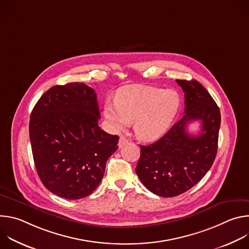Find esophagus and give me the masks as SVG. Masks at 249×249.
<instances>
[{
    "label": "esophagus",
    "mask_w": 249,
    "mask_h": 249,
    "mask_svg": "<svg viewBox=\"0 0 249 249\" xmlns=\"http://www.w3.org/2000/svg\"><path fill=\"white\" fill-rule=\"evenodd\" d=\"M129 143V141L125 138V137H123V136H121L120 137V139H119V142H118V147L119 148H123L125 145H127Z\"/></svg>",
    "instance_id": "obj_1"
}]
</instances>
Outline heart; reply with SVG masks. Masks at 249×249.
<instances>
[{
    "label": "heart",
    "mask_w": 249,
    "mask_h": 249,
    "mask_svg": "<svg viewBox=\"0 0 249 249\" xmlns=\"http://www.w3.org/2000/svg\"><path fill=\"white\" fill-rule=\"evenodd\" d=\"M180 108V96L173 89L132 85L118 90L116 100H106L104 116L115 131L134 121L137 137L145 142L161 138L173 124Z\"/></svg>",
    "instance_id": "heart-1"
}]
</instances>
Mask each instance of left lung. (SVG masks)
Segmentation results:
<instances>
[{
	"mask_svg": "<svg viewBox=\"0 0 249 249\" xmlns=\"http://www.w3.org/2000/svg\"><path fill=\"white\" fill-rule=\"evenodd\" d=\"M185 97L184 116L159 141L140 146L136 173L151 192L178 196L197 184L214 162L218 150L221 113L208 90L197 81L176 80ZM201 122V132L191 135L187 124Z\"/></svg>",
	"mask_w": 249,
	"mask_h": 249,
	"instance_id": "obj_1",
	"label": "left lung"
}]
</instances>
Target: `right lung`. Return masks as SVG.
Here are the masks:
<instances>
[{
  "instance_id": "add662e5",
  "label": "right lung",
  "mask_w": 249,
  "mask_h": 249,
  "mask_svg": "<svg viewBox=\"0 0 249 249\" xmlns=\"http://www.w3.org/2000/svg\"><path fill=\"white\" fill-rule=\"evenodd\" d=\"M96 93L84 83L49 89L30 114L29 138L37 174L53 194L77 200L99 185L119 137L98 126Z\"/></svg>"
}]
</instances>
